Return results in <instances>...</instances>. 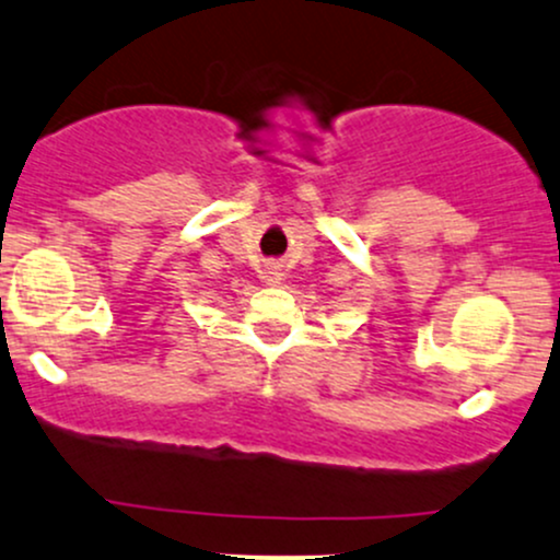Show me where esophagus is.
<instances>
[{
  "instance_id": "1",
  "label": "esophagus",
  "mask_w": 560,
  "mask_h": 560,
  "mask_svg": "<svg viewBox=\"0 0 560 560\" xmlns=\"http://www.w3.org/2000/svg\"><path fill=\"white\" fill-rule=\"evenodd\" d=\"M264 280H267L269 285H278V282L282 280L280 267H267V269H264Z\"/></svg>"
}]
</instances>
